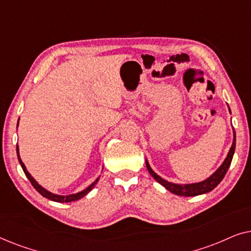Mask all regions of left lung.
Segmentation results:
<instances>
[{
	"label": "left lung",
	"instance_id": "left-lung-1",
	"mask_svg": "<svg viewBox=\"0 0 251 251\" xmlns=\"http://www.w3.org/2000/svg\"><path fill=\"white\" fill-rule=\"evenodd\" d=\"M234 151H235V131H234V138H233L232 147L229 149L227 156H226V159L224 162H223L222 166L218 168V170L216 171L215 174H212L210 177L207 178V179L203 181H200V183H195V184L179 185V184L169 183V181L164 180L163 178L157 176V175L152 170V168L150 167V164L147 161H146V167H147V170H149V173L151 174V176H152L154 179L157 181V183H160L162 186L166 187L168 191H170L171 193H174L176 195H180V197H195V195L208 193V192L214 190V188L217 186L219 183H221V181L223 180V178L225 177L226 173H227L229 166H231Z\"/></svg>",
	"mask_w": 251,
	"mask_h": 251
}]
</instances>
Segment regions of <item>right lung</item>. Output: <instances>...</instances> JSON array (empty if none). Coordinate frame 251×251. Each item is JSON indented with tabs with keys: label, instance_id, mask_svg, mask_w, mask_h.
<instances>
[{
	"label": "right lung",
	"instance_id": "add662e5",
	"mask_svg": "<svg viewBox=\"0 0 251 251\" xmlns=\"http://www.w3.org/2000/svg\"><path fill=\"white\" fill-rule=\"evenodd\" d=\"M17 155H18V160H19V163H20V166H22V168H23V170H24V173H25V175H26V177L28 178V180L30 181V184L33 185V187L35 188V190L39 192V193L42 195V197H44V198H47V199H49V200H51V201H54V202H72V201H76V200H80L81 198H83L85 194H88L89 192H90L92 188H94L95 186H96V184H97V181H98V179H96V181H94V183H92L90 186L89 187H87L85 188V190H83L82 192H78V193H76V194H71V195H66V197H64V195H56V194H52V193H50L49 191H47L46 188H43L42 186H40L39 184L36 183L35 181V179H34V178L30 176L29 175V173L28 171L26 170V167H25V164L23 163V161H22V159H20V156H19V152H18V145H17Z\"/></svg>",
	"mask_w": 251,
	"mask_h": 251
}]
</instances>
